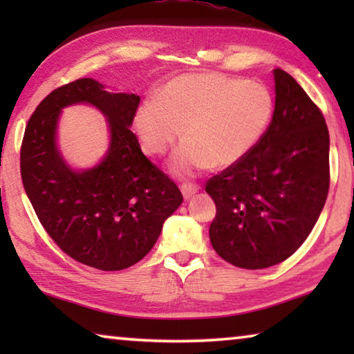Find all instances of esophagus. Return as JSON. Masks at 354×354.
I'll use <instances>...</instances> for the list:
<instances>
[{"label": "esophagus", "instance_id": "1", "mask_svg": "<svg viewBox=\"0 0 354 354\" xmlns=\"http://www.w3.org/2000/svg\"><path fill=\"white\" fill-rule=\"evenodd\" d=\"M200 190V185L198 184H192V183H184L183 185H181V192H183V196L185 200H189V198H192V196H194L196 192Z\"/></svg>", "mask_w": 354, "mask_h": 354}]
</instances>
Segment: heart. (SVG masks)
I'll use <instances>...</instances> for the list:
<instances>
[{"label":"heart","instance_id":"obj_1","mask_svg":"<svg viewBox=\"0 0 354 354\" xmlns=\"http://www.w3.org/2000/svg\"><path fill=\"white\" fill-rule=\"evenodd\" d=\"M273 97L261 82L221 73L181 75L159 98H147L136 115L137 134L148 154H165L183 134L171 169L189 173L243 159L266 134Z\"/></svg>","mask_w":354,"mask_h":354}]
</instances>
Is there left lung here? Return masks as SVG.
Masks as SVG:
<instances>
[{"label": "left lung", "mask_w": 354, "mask_h": 354, "mask_svg": "<svg viewBox=\"0 0 354 354\" xmlns=\"http://www.w3.org/2000/svg\"><path fill=\"white\" fill-rule=\"evenodd\" d=\"M274 111L259 143L206 183L217 206L209 239L232 266L257 270L301 247L325 206L329 133L301 86L274 68Z\"/></svg>", "instance_id": "obj_1"}]
</instances>
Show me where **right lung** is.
<instances>
[{
    "label": "right lung",
    "instance_id": "1",
    "mask_svg": "<svg viewBox=\"0 0 354 354\" xmlns=\"http://www.w3.org/2000/svg\"><path fill=\"white\" fill-rule=\"evenodd\" d=\"M77 102L103 111L111 131L104 160L82 172L55 145L60 111ZM139 103L134 93H111L82 77L48 95L23 136L21 181L41 226L65 254L98 270H123L143 259L183 203L178 185L142 153L129 129Z\"/></svg>",
    "mask_w": 354,
    "mask_h": 354
}]
</instances>
